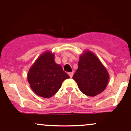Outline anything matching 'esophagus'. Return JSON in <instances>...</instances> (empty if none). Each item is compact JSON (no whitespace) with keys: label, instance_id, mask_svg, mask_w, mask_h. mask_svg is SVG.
<instances>
[{"label":"esophagus","instance_id":"1","mask_svg":"<svg viewBox=\"0 0 131 131\" xmlns=\"http://www.w3.org/2000/svg\"><path fill=\"white\" fill-rule=\"evenodd\" d=\"M68 74H69V76H70V78H72L73 75V72H69Z\"/></svg>","mask_w":131,"mask_h":131}]
</instances>
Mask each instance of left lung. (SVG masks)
<instances>
[{
  "label": "left lung",
  "mask_w": 131,
  "mask_h": 131,
  "mask_svg": "<svg viewBox=\"0 0 131 131\" xmlns=\"http://www.w3.org/2000/svg\"><path fill=\"white\" fill-rule=\"evenodd\" d=\"M78 68L73 77L83 94L95 96L106 89L110 75L99 58L90 51L80 55Z\"/></svg>",
  "instance_id": "8db88e82"
}]
</instances>
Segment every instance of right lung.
Listing matches in <instances>:
<instances>
[{
  "mask_svg": "<svg viewBox=\"0 0 131 131\" xmlns=\"http://www.w3.org/2000/svg\"><path fill=\"white\" fill-rule=\"evenodd\" d=\"M69 78L61 66L55 63L54 54L49 51L37 58L27 76L31 90L36 94L45 98H50L57 93L63 81Z\"/></svg>",
  "mask_w": 131,
  "mask_h": 131,
  "instance_id": "add662e5",
  "label": "right lung"
}]
</instances>
